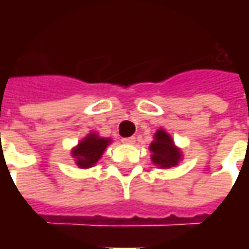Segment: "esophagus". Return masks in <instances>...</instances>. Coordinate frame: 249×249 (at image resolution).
Here are the masks:
<instances>
[{
	"label": "esophagus",
	"mask_w": 249,
	"mask_h": 249,
	"mask_svg": "<svg viewBox=\"0 0 249 249\" xmlns=\"http://www.w3.org/2000/svg\"><path fill=\"white\" fill-rule=\"evenodd\" d=\"M121 141H123L124 144H126V145H133L136 142V139L135 137H124Z\"/></svg>",
	"instance_id": "34e87169"
}]
</instances>
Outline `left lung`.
I'll use <instances>...</instances> for the list:
<instances>
[{
  "label": "left lung",
  "instance_id": "1",
  "mask_svg": "<svg viewBox=\"0 0 249 249\" xmlns=\"http://www.w3.org/2000/svg\"><path fill=\"white\" fill-rule=\"evenodd\" d=\"M149 151L152 152V162L162 169L176 167L181 160V152L164 129H159L155 133V140L149 145Z\"/></svg>",
  "mask_w": 249,
  "mask_h": 249
}]
</instances>
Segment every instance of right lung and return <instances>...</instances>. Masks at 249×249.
Listing matches in <instances>:
<instances>
[{
    "instance_id": "add662e5",
    "label": "right lung",
    "mask_w": 249,
    "mask_h": 249,
    "mask_svg": "<svg viewBox=\"0 0 249 249\" xmlns=\"http://www.w3.org/2000/svg\"><path fill=\"white\" fill-rule=\"evenodd\" d=\"M110 144V139L100 137L97 133H89L82 139L78 145L71 149V156L74 157L78 168H90L101 159L104 151Z\"/></svg>"
}]
</instances>
